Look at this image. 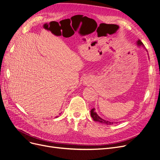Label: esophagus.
I'll list each match as a JSON object with an SVG mask.
<instances>
[{
  "label": "esophagus",
  "instance_id": "1",
  "mask_svg": "<svg viewBox=\"0 0 160 160\" xmlns=\"http://www.w3.org/2000/svg\"><path fill=\"white\" fill-rule=\"evenodd\" d=\"M83 83L85 85L89 86V85H91L92 83V79L91 78H89V77H87L84 79H83Z\"/></svg>",
  "mask_w": 160,
  "mask_h": 160
}]
</instances>
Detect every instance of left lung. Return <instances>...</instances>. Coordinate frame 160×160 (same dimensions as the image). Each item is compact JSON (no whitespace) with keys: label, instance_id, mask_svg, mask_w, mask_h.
Returning a JSON list of instances; mask_svg holds the SVG:
<instances>
[{"label":"left lung","instance_id":"obj_1","mask_svg":"<svg viewBox=\"0 0 160 160\" xmlns=\"http://www.w3.org/2000/svg\"><path fill=\"white\" fill-rule=\"evenodd\" d=\"M137 46H138V47H142L144 49H146L145 47H144V44H142V42L141 41H140V40H138V41H137ZM146 50L147 51L146 49ZM147 52H148V51H147ZM91 117L92 118V119H93V120H94V121H97V122H99V123H102V124L112 125V124L116 123V122H112V121H107V120H105V119H104L101 118L98 116V115L97 114V113L95 112V109H94V108H93V109H92V110H91ZM116 123H117V122H116Z\"/></svg>","mask_w":160,"mask_h":160}]
</instances>
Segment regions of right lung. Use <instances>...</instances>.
I'll use <instances>...</instances> for the list:
<instances>
[{"label":"right lung","instance_id":"obj_1","mask_svg":"<svg viewBox=\"0 0 160 160\" xmlns=\"http://www.w3.org/2000/svg\"><path fill=\"white\" fill-rule=\"evenodd\" d=\"M58 116H56V118H58Z\"/></svg>","mask_w":160,"mask_h":160}]
</instances>
